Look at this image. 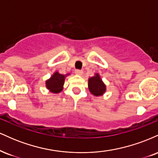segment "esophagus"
I'll return each mask as SVG.
<instances>
[{"mask_svg":"<svg viewBox=\"0 0 158 158\" xmlns=\"http://www.w3.org/2000/svg\"><path fill=\"white\" fill-rule=\"evenodd\" d=\"M75 73L77 74V75H79V76H81L83 74V71L81 70H75Z\"/></svg>","mask_w":158,"mask_h":158,"instance_id":"esophagus-1","label":"esophagus"}]
</instances>
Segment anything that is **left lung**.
I'll use <instances>...</instances> for the list:
<instances>
[{
	"instance_id": "1",
	"label": "left lung",
	"mask_w": 158,
	"mask_h": 158,
	"mask_svg": "<svg viewBox=\"0 0 158 158\" xmlns=\"http://www.w3.org/2000/svg\"><path fill=\"white\" fill-rule=\"evenodd\" d=\"M88 89L96 97H100L106 93V85L102 81L99 73H95L94 77L88 79Z\"/></svg>"
}]
</instances>
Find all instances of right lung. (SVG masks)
<instances>
[{
	"label": "right lung",
	"mask_w": 158,
	"mask_h": 158,
	"mask_svg": "<svg viewBox=\"0 0 158 158\" xmlns=\"http://www.w3.org/2000/svg\"><path fill=\"white\" fill-rule=\"evenodd\" d=\"M70 75V73L63 75L59 73L58 71H56L50 79H48L45 82L46 88L49 90V91L52 94H59L62 91L63 86L64 84V80L66 77Z\"/></svg>",
	"instance_id": "right-lung-1"
}]
</instances>
